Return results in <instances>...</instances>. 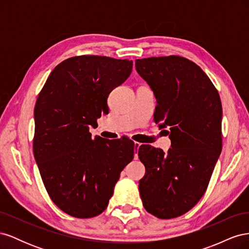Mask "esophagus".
Instances as JSON below:
<instances>
[{"label":"esophagus","instance_id":"34e87169","mask_svg":"<svg viewBox=\"0 0 249 249\" xmlns=\"http://www.w3.org/2000/svg\"><path fill=\"white\" fill-rule=\"evenodd\" d=\"M141 144H142V143H140V142H137V141H135V143H134L135 148H136L137 150H138V148L141 146ZM136 156H137V155H136Z\"/></svg>","mask_w":249,"mask_h":249}]
</instances>
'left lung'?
Here are the masks:
<instances>
[{"label": "left lung", "mask_w": 249, "mask_h": 249, "mask_svg": "<svg viewBox=\"0 0 249 249\" xmlns=\"http://www.w3.org/2000/svg\"><path fill=\"white\" fill-rule=\"evenodd\" d=\"M135 65L154 90L155 123L169 126L171 140L166 154L139 147L145 166L140 196L148 213L171 219L190 211L207 190L222 149L221 100L205 71L187 58H143Z\"/></svg>", "instance_id": "left-lung-1"}]
</instances>
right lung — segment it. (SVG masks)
<instances>
[{
    "label": "right lung",
    "mask_w": 249,
    "mask_h": 249,
    "mask_svg": "<svg viewBox=\"0 0 249 249\" xmlns=\"http://www.w3.org/2000/svg\"><path fill=\"white\" fill-rule=\"evenodd\" d=\"M133 62L107 56H73L59 63L37 97L33 154L50 198L76 218L106 210L120 172L134 158L127 138L91 137L113 89L131 74Z\"/></svg>",
    "instance_id": "1"
}]
</instances>
